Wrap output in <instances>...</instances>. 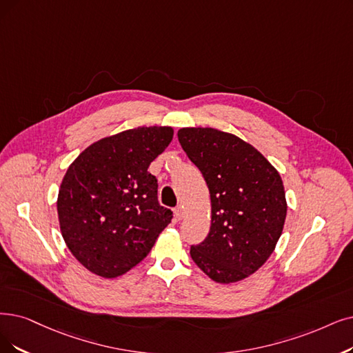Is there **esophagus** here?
<instances>
[{"label":"esophagus","mask_w":353,"mask_h":353,"mask_svg":"<svg viewBox=\"0 0 353 353\" xmlns=\"http://www.w3.org/2000/svg\"><path fill=\"white\" fill-rule=\"evenodd\" d=\"M175 217H176V220L184 219V207H182V205L175 207Z\"/></svg>","instance_id":"obj_1"}]
</instances>
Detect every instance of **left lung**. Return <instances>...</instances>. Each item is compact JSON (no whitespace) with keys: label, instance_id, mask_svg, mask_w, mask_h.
Here are the masks:
<instances>
[{"label":"left lung","instance_id":"obj_1","mask_svg":"<svg viewBox=\"0 0 353 353\" xmlns=\"http://www.w3.org/2000/svg\"><path fill=\"white\" fill-rule=\"evenodd\" d=\"M178 140L210 191L211 225L191 258L220 284L256 272L283 233L287 200L283 179L261 152L232 133L184 128Z\"/></svg>","mask_w":353,"mask_h":353}]
</instances>
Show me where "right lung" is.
<instances>
[{
  "label": "right lung",
  "instance_id": "obj_1",
  "mask_svg": "<svg viewBox=\"0 0 353 353\" xmlns=\"http://www.w3.org/2000/svg\"><path fill=\"white\" fill-rule=\"evenodd\" d=\"M172 137L166 125L130 129L98 140L69 165L58 195L59 225L70 253L92 274L130 271L171 223L148 168Z\"/></svg>",
  "mask_w": 353,
  "mask_h": 353
}]
</instances>
